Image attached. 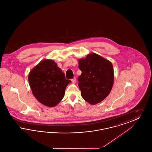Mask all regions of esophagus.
Returning a JSON list of instances; mask_svg holds the SVG:
<instances>
[{"mask_svg":"<svg viewBox=\"0 0 152 152\" xmlns=\"http://www.w3.org/2000/svg\"><path fill=\"white\" fill-rule=\"evenodd\" d=\"M71 81H72L73 83L76 82V77H73L72 79H71Z\"/></svg>","mask_w":152,"mask_h":152,"instance_id":"1","label":"esophagus"}]
</instances>
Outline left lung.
<instances>
[{"label": "left lung", "mask_w": 152, "mask_h": 152, "mask_svg": "<svg viewBox=\"0 0 152 152\" xmlns=\"http://www.w3.org/2000/svg\"><path fill=\"white\" fill-rule=\"evenodd\" d=\"M81 74L78 78L82 97L92 105L100 102L110 94L114 71L110 61L96 53L79 60Z\"/></svg>", "instance_id": "1"}]
</instances>
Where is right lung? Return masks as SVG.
Returning <instances> with one entry per match:
<instances>
[{"label":"right lung","mask_w":152,"mask_h":152,"mask_svg":"<svg viewBox=\"0 0 152 152\" xmlns=\"http://www.w3.org/2000/svg\"><path fill=\"white\" fill-rule=\"evenodd\" d=\"M29 86L32 94L40 103L49 107L58 105L63 99L70 80L52 60H44L29 72Z\"/></svg>","instance_id":"1"}]
</instances>
